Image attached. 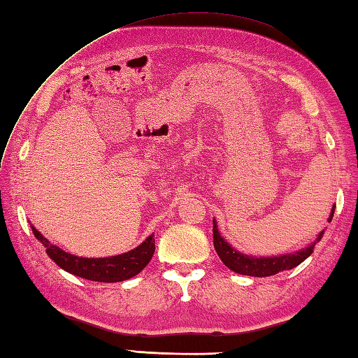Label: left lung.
I'll return each mask as SVG.
<instances>
[{
  "mask_svg": "<svg viewBox=\"0 0 358 358\" xmlns=\"http://www.w3.org/2000/svg\"><path fill=\"white\" fill-rule=\"evenodd\" d=\"M334 210H336V206H332L328 223L332 222ZM212 222H214V248L217 250L218 257L222 258L224 266H227L231 271L241 273V275H249V277H269V275H275V273L281 271L294 269L295 266H299L300 263L305 262L306 258L314 252L315 245L322 240L324 234V229H323L317 235V240H314L306 248L296 250V252L275 255V257H254V255L243 254L240 250L232 248L229 243L222 237V234H220L215 218L212 220Z\"/></svg>",
  "mask_w": 358,
  "mask_h": 358,
  "instance_id": "obj_1",
  "label": "left lung"
}]
</instances>
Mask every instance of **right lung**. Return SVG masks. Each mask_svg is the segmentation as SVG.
Segmentation results:
<instances>
[{"instance_id": "1", "label": "right lung", "mask_w": 358, "mask_h": 358, "mask_svg": "<svg viewBox=\"0 0 358 358\" xmlns=\"http://www.w3.org/2000/svg\"><path fill=\"white\" fill-rule=\"evenodd\" d=\"M30 227H32L35 238L41 241V245L45 248V254L59 268L64 269L66 272L73 273L77 277L92 281H101V283H117V281H124L135 277L136 273H140L146 268L152 255L155 252V240L154 234H152L141 245L134 248L132 250H127L124 254L103 258L77 257L66 252L62 248L52 245L32 224H30Z\"/></svg>"}]
</instances>
